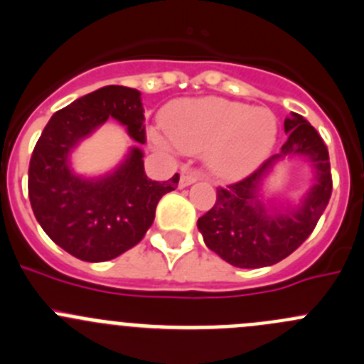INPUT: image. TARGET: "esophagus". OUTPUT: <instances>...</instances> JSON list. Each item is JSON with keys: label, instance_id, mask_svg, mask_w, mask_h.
Instances as JSON below:
<instances>
[{"label": "esophagus", "instance_id": "34e87169", "mask_svg": "<svg viewBox=\"0 0 364 364\" xmlns=\"http://www.w3.org/2000/svg\"><path fill=\"white\" fill-rule=\"evenodd\" d=\"M200 172L199 171H192V168H185L181 172V179H179V186H188L192 183H196L197 179H200Z\"/></svg>", "mask_w": 364, "mask_h": 364}]
</instances>
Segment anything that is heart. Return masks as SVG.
Wrapping results in <instances>:
<instances>
[{"mask_svg": "<svg viewBox=\"0 0 364 364\" xmlns=\"http://www.w3.org/2000/svg\"><path fill=\"white\" fill-rule=\"evenodd\" d=\"M164 126L179 151H208L210 167L228 178L245 174L261 164L277 136V121L270 110L218 97L174 105Z\"/></svg>", "mask_w": 364, "mask_h": 364, "instance_id": "obj_1", "label": "heart"}]
</instances>
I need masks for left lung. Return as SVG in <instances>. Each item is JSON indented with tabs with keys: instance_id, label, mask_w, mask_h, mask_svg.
Instances as JSON below:
<instances>
[{
	"instance_id": "left-lung-1",
	"label": "left lung",
	"mask_w": 364,
	"mask_h": 364,
	"mask_svg": "<svg viewBox=\"0 0 364 364\" xmlns=\"http://www.w3.org/2000/svg\"><path fill=\"white\" fill-rule=\"evenodd\" d=\"M288 140L281 151L240 181L218 186L213 208L197 220L208 249L240 268H261L279 263L297 250L320 220L333 193L329 151L322 136L302 115L284 119ZM301 154L314 164L316 185L303 204L287 212L267 214L255 197L259 179L287 156Z\"/></svg>"
}]
</instances>
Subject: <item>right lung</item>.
I'll return each instance as SVG.
<instances>
[{
    "label": "right lung",
    "mask_w": 364,
    "mask_h": 364,
    "mask_svg": "<svg viewBox=\"0 0 364 364\" xmlns=\"http://www.w3.org/2000/svg\"><path fill=\"white\" fill-rule=\"evenodd\" d=\"M108 117L124 124L133 140L146 142L140 92L108 85L49 119L28 168V196L41 228L56 245L90 263L114 259L135 247L153 224L161 197L179 181V174L164 183L147 178L139 147L107 178L73 174L70 149Z\"/></svg>",
    "instance_id": "obj_1"
}]
</instances>
